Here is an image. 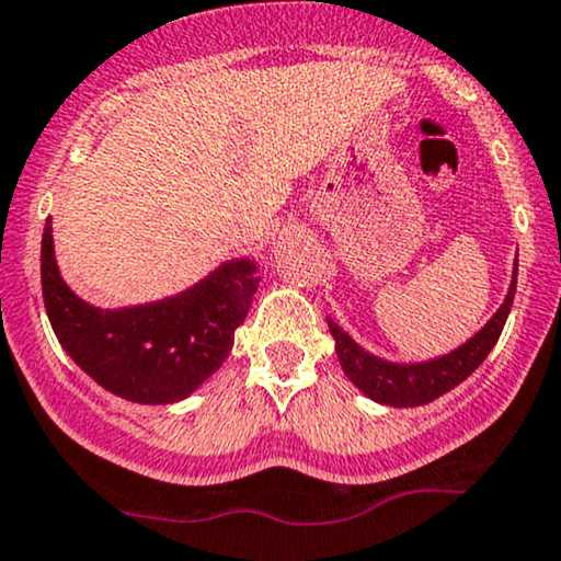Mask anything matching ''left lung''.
Returning <instances> with one entry per match:
<instances>
[{
  "label": "left lung",
  "mask_w": 561,
  "mask_h": 561,
  "mask_svg": "<svg viewBox=\"0 0 561 561\" xmlns=\"http://www.w3.org/2000/svg\"><path fill=\"white\" fill-rule=\"evenodd\" d=\"M515 288L517 265L510 294H506L499 312L467 344L444 354V357L417 362V365H397V362L373 357L365 348L354 344L352 335L341 331L333 320H328V328H331V335L335 339V354H339L346 378L362 393H367L373 401H380V404L388 407H420L444 397L446 391L462 383L465 378H470L483 365V359L489 357V352L496 346L499 335L504 331L506 318H510L512 301H515Z\"/></svg>",
  "instance_id": "8db88e82"
}]
</instances>
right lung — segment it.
<instances>
[{
  "mask_svg": "<svg viewBox=\"0 0 561 561\" xmlns=\"http://www.w3.org/2000/svg\"><path fill=\"white\" fill-rule=\"evenodd\" d=\"M256 283L252 260H230L170 299L99 309L59 278L51 220L44 226L42 291L51 331L85 375L138 404H173L215 375L247 320Z\"/></svg>",
  "mask_w": 561,
  "mask_h": 561,
  "instance_id": "1",
  "label": "right lung"
}]
</instances>
